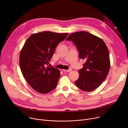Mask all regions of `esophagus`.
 <instances>
[{
	"label": "esophagus",
	"instance_id": "esophagus-1",
	"mask_svg": "<svg viewBox=\"0 0 128 128\" xmlns=\"http://www.w3.org/2000/svg\"><path fill=\"white\" fill-rule=\"evenodd\" d=\"M72 70V69H68V70H63V71H64V72H70Z\"/></svg>",
	"mask_w": 128,
	"mask_h": 128
}]
</instances>
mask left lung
Returning <instances> with one entry per match:
<instances>
[{"label": "left lung", "instance_id": "1", "mask_svg": "<svg viewBox=\"0 0 128 128\" xmlns=\"http://www.w3.org/2000/svg\"><path fill=\"white\" fill-rule=\"evenodd\" d=\"M66 40L74 42L80 59L86 60L78 71L79 78L75 84L84 91L95 90L106 79L110 70L109 53L106 44L102 39L85 31L71 34Z\"/></svg>", "mask_w": 128, "mask_h": 128}]
</instances>
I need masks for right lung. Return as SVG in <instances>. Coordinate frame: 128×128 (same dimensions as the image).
<instances>
[{"instance_id": "add662e5", "label": "right lung", "mask_w": 128, "mask_h": 128, "mask_svg": "<svg viewBox=\"0 0 128 128\" xmlns=\"http://www.w3.org/2000/svg\"><path fill=\"white\" fill-rule=\"evenodd\" d=\"M68 33L50 31L34 34L26 40L21 50L19 63L23 76L30 86L41 94L54 90L60 76L59 69L48 66L58 45Z\"/></svg>"}]
</instances>
